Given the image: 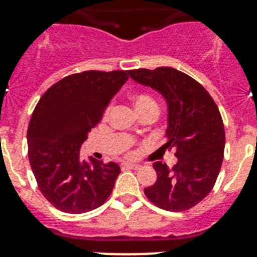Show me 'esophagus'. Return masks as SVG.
I'll return each instance as SVG.
<instances>
[{
  "mask_svg": "<svg viewBox=\"0 0 257 257\" xmlns=\"http://www.w3.org/2000/svg\"><path fill=\"white\" fill-rule=\"evenodd\" d=\"M141 165L139 164H133V163H124L122 164V168H126V169H139Z\"/></svg>",
  "mask_w": 257,
  "mask_h": 257,
  "instance_id": "obj_1",
  "label": "esophagus"
}]
</instances>
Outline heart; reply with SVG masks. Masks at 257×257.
Returning <instances> with one entry per match:
<instances>
[{
	"label": "heart",
	"instance_id": "obj_1",
	"mask_svg": "<svg viewBox=\"0 0 257 257\" xmlns=\"http://www.w3.org/2000/svg\"><path fill=\"white\" fill-rule=\"evenodd\" d=\"M133 100H135V106H136L137 110L148 108V106H153V105H156L157 106L156 101L153 100L151 96H148V94H145V93H137V94H135V97H133ZM109 109H110V106L106 108V113L109 112Z\"/></svg>",
	"mask_w": 257,
	"mask_h": 257
}]
</instances>
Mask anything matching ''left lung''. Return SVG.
<instances>
[{
  "label": "left lung",
  "instance_id": "obj_1",
  "mask_svg": "<svg viewBox=\"0 0 257 257\" xmlns=\"http://www.w3.org/2000/svg\"><path fill=\"white\" fill-rule=\"evenodd\" d=\"M141 85L163 94L168 105V141L175 149L173 168L157 161L156 183L145 188L149 201L165 211L181 212L199 204L212 191L224 157L225 132L217 105L201 84L177 69L129 70Z\"/></svg>",
  "mask_w": 257,
  "mask_h": 257
}]
</instances>
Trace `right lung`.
I'll return each mask as SVG.
<instances>
[{
    "instance_id": "obj_1",
    "label": "right lung",
    "mask_w": 257,
    "mask_h": 257,
    "mask_svg": "<svg viewBox=\"0 0 257 257\" xmlns=\"http://www.w3.org/2000/svg\"><path fill=\"white\" fill-rule=\"evenodd\" d=\"M128 78L125 70L70 74L36 105L28 126V156L40 191L60 211H92L112 193L118 164L81 160L80 148Z\"/></svg>"
}]
</instances>
